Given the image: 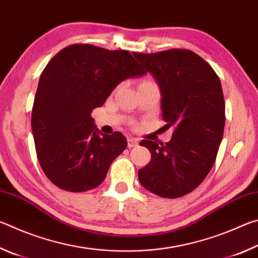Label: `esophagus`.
Listing matches in <instances>:
<instances>
[{
  "label": "esophagus",
  "mask_w": 258,
  "mask_h": 258,
  "mask_svg": "<svg viewBox=\"0 0 258 258\" xmlns=\"http://www.w3.org/2000/svg\"><path fill=\"white\" fill-rule=\"evenodd\" d=\"M139 145V141L138 139H134V138H128L127 139V147L128 148H134Z\"/></svg>",
  "instance_id": "1"
}]
</instances>
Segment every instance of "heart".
I'll use <instances>...</instances> for the list:
<instances>
[{"instance_id":"heart-1","label":"heart","mask_w":258,"mask_h":258,"mask_svg":"<svg viewBox=\"0 0 258 258\" xmlns=\"http://www.w3.org/2000/svg\"><path fill=\"white\" fill-rule=\"evenodd\" d=\"M148 83H152V82H151V81H148V80H145V81H142L141 83H140L139 86H140V85H143V84H148Z\"/></svg>"}]
</instances>
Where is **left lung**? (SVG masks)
<instances>
[{"label": "left lung", "instance_id": "8db88e82", "mask_svg": "<svg viewBox=\"0 0 258 258\" xmlns=\"http://www.w3.org/2000/svg\"><path fill=\"white\" fill-rule=\"evenodd\" d=\"M133 54L158 82L165 126L174 128L169 142H140L149 149L151 160L139 169V181L159 197H183L211 172L223 138L225 102L220 77L190 50Z\"/></svg>", "mask_w": 258, "mask_h": 258}]
</instances>
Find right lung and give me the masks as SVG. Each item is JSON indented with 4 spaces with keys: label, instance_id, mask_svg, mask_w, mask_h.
<instances>
[{
    "label": "right lung",
    "instance_id": "right-lung-1",
    "mask_svg": "<svg viewBox=\"0 0 258 258\" xmlns=\"http://www.w3.org/2000/svg\"><path fill=\"white\" fill-rule=\"evenodd\" d=\"M147 74L128 51L73 44L58 52L38 82L32 131L38 163L60 189L84 192L101 184L127 142L101 134L91 112L121 81Z\"/></svg>",
    "mask_w": 258,
    "mask_h": 258
}]
</instances>
